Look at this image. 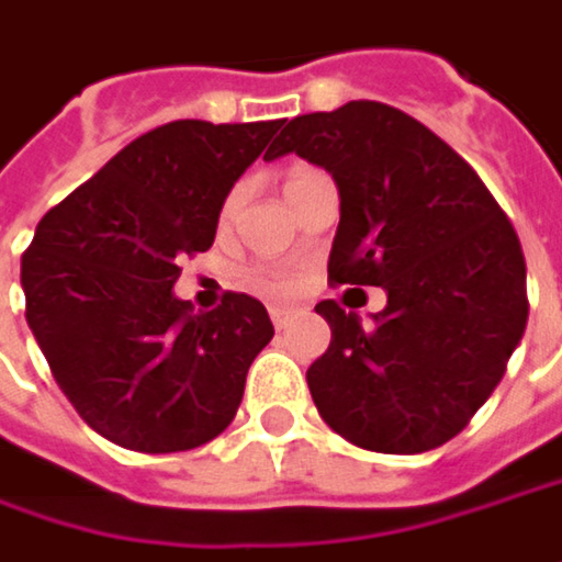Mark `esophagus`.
I'll return each instance as SVG.
<instances>
[{
	"label": "esophagus",
	"instance_id": "obj_1",
	"mask_svg": "<svg viewBox=\"0 0 562 562\" xmlns=\"http://www.w3.org/2000/svg\"><path fill=\"white\" fill-rule=\"evenodd\" d=\"M270 317H273V324H277V327H285V321L292 317V308H285V305H273V308H270Z\"/></svg>",
	"mask_w": 562,
	"mask_h": 562
}]
</instances>
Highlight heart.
Here are the masks:
<instances>
[{"instance_id": "heart-1", "label": "heart", "mask_w": 562, "mask_h": 562, "mask_svg": "<svg viewBox=\"0 0 562 562\" xmlns=\"http://www.w3.org/2000/svg\"><path fill=\"white\" fill-rule=\"evenodd\" d=\"M321 171L317 168H308V165H295V168H289V175H285V193L289 190H295V187H302L305 181H312L317 178ZM235 206V196L228 200V210ZM245 285L254 289V292H263V295H273V292H282V289H289V277L285 273H277V270H248L245 273Z\"/></svg>"}]
</instances>
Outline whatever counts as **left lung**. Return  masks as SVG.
I'll return each mask as SVG.
<instances>
[{"mask_svg": "<svg viewBox=\"0 0 562 562\" xmlns=\"http://www.w3.org/2000/svg\"><path fill=\"white\" fill-rule=\"evenodd\" d=\"M340 193L327 277L381 285L372 321L334 299L330 347L308 369L314 407L347 442L384 454L446 446L499 384L528 324L525 254L477 171L432 130L379 101L285 123Z\"/></svg>", "mask_w": 562, "mask_h": 562, "instance_id": "1", "label": "left lung"}]
</instances>
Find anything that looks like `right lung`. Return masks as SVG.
<instances>
[{"label": "right lung", "instance_id": "right-lung-1", "mask_svg": "<svg viewBox=\"0 0 562 562\" xmlns=\"http://www.w3.org/2000/svg\"><path fill=\"white\" fill-rule=\"evenodd\" d=\"M282 120H175L120 149L41 218L21 257L27 327L69 404L108 442L146 454L206 446L235 419L267 308L175 295L183 254L210 250L235 181L273 158Z\"/></svg>", "mask_w": 562, "mask_h": 562}]
</instances>
